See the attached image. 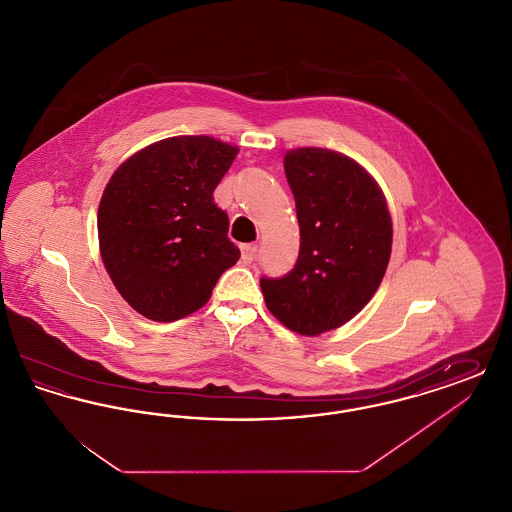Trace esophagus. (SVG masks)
I'll return each instance as SVG.
<instances>
[{"label":"esophagus","instance_id":"1","mask_svg":"<svg viewBox=\"0 0 512 512\" xmlns=\"http://www.w3.org/2000/svg\"><path fill=\"white\" fill-rule=\"evenodd\" d=\"M240 249H242V261H244L245 265H249V263H253L257 259V251H259L257 245L244 244Z\"/></svg>","mask_w":512,"mask_h":512}]
</instances>
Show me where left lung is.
<instances>
[{
  "instance_id": "obj_1",
  "label": "left lung",
  "mask_w": 512,
  "mask_h": 512,
  "mask_svg": "<svg viewBox=\"0 0 512 512\" xmlns=\"http://www.w3.org/2000/svg\"><path fill=\"white\" fill-rule=\"evenodd\" d=\"M295 197L299 257L282 278H261L268 311L301 336L336 330L361 313L390 263V209L378 182L351 157L297 147L284 157Z\"/></svg>"
}]
</instances>
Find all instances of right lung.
Segmentation results:
<instances>
[{"label": "right lung", "instance_id": "add662e5", "mask_svg": "<svg viewBox=\"0 0 512 512\" xmlns=\"http://www.w3.org/2000/svg\"><path fill=\"white\" fill-rule=\"evenodd\" d=\"M238 147L211 136H174L128 157L98 209L99 253L124 301L172 322L201 309L240 249L213 192Z\"/></svg>", "mask_w": 512, "mask_h": 512}]
</instances>
